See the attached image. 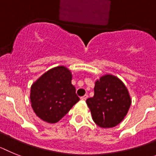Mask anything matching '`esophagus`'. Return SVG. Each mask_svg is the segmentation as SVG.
I'll use <instances>...</instances> for the list:
<instances>
[{
    "label": "esophagus",
    "mask_w": 156,
    "mask_h": 156,
    "mask_svg": "<svg viewBox=\"0 0 156 156\" xmlns=\"http://www.w3.org/2000/svg\"><path fill=\"white\" fill-rule=\"evenodd\" d=\"M87 98H88V95L86 94V95H85V96H83V97H81V100H82V101H86Z\"/></svg>",
    "instance_id": "obj_1"
}]
</instances>
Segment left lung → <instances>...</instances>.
<instances>
[{
  "mask_svg": "<svg viewBox=\"0 0 156 156\" xmlns=\"http://www.w3.org/2000/svg\"><path fill=\"white\" fill-rule=\"evenodd\" d=\"M94 122L102 128L119 125L126 115L131 99L121 80L105 74L95 82L94 96L86 100Z\"/></svg>",
  "mask_w": 156,
  "mask_h": 156,
  "instance_id": "1",
  "label": "left lung"
}]
</instances>
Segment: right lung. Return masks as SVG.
I'll return each instance as SVG.
<instances>
[{
  "mask_svg": "<svg viewBox=\"0 0 156 156\" xmlns=\"http://www.w3.org/2000/svg\"><path fill=\"white\" fill-rule=\"evenodd\" d=\"M72 74L64 66L50 69L32 85L30 102L34 112L43 121L59 122L79 101Z\"/></svg>",
  "mask_w": 156,
  "mask_h": 156,
  "instance_id": "right-lung-1",
  "label": "right lung"
}]
</instances>
